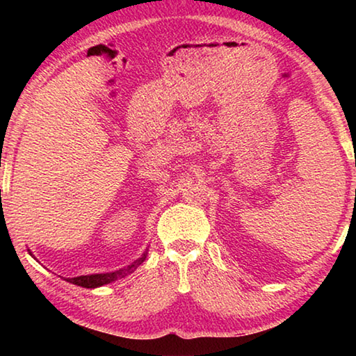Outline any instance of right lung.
<instances>
[{
    "label": "right lung",
    "instance_id": "add662e5",
    "mask_svg": "<svg viewBox=\"0 0 356 356\" xmlns=\"http://www.w3.org/2000/svg\"><path fill=\"white\" fill-rule=\"evenodd\" d=\"M146 254H147V252H144L143 257H140L135 264L129 265V267L124 268V270H118V272H113V273L76 276V278H67V281L72 282V284H76V286H81V287H86V289H92V287H100V286L110 284V282L124 278L125 275H129V273L134 272V270L138 267V265H141V262L144 261V259H146Z\"/></svg>",
    "mask_w": 356,
    "mask_h": 356
}]
</instances>
